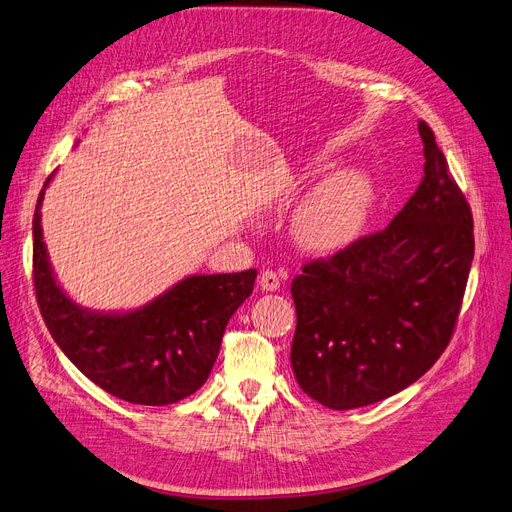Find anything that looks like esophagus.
<instances>
[{
  "label": "esophagus",
  "mask_w": 512,
  "mask_h": 512,
  "mask_svg": "<svg viewBox=\"0 0 512 512\" xmlns=\"http://www.w3.org/2000/svg\"><path fill=\"white\" fill-rule=\"evenodd\" d=\"M259 286H261V291H265V293H274L280 288V276L276 272L265 270L259 278Z\"/></svg>",
  "instance_id": "obj_1"
}]
</instances>
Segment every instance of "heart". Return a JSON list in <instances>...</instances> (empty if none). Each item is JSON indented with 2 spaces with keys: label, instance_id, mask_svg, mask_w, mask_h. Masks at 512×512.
Returning <instances> with one entry per match:
<instances>
[{
  "label": "heart",
  "instance_id": "obj_1",
  "mask_svg": "<svg viewBox=\"0 0 512 512\" xmlns=\"http://www.w3.org/2000/svg\"><path fill=\"white\" fill-rule=\"evenodd\" d=\"M372 201L374 190L366 173L355 169L332 173L295 209L293 238L307 253H339L362 234Z\"/></svg>",
  "mask_w": 512,
  "mask_h": 512
}]
</instances>
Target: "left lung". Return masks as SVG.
I'll list each match as a JSON object with an SVG mask.
<instances>
[{
    "mask_svg": "<svg viewBox=\"0 0 512 512\" xmlns=\"http://www.w3.org/2000/svg\"><path fill=\"white\" fill-rule=\"evenodd\" d=\"M425 177L391 224L303 265L291 293V366L326 408L381 402L446 351L475 255L473 213L435 133L418 121Z\"/></svg>",
    "mask_w": 512,
    "mask_h": 512,
    "instance_id": "left-lung-1",
    "label": "left lung"
}]
</instances>
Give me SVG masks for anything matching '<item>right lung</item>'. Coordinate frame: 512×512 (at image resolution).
Masks as SVG:
<instances>
[{"mask_svg": "<svg viewBox=\"0 0 512 512\" xmlns=\"http://www.w3.org/2000/svg\"><path fill=\"white\" fill-rule=\"evenodd\" d=\"M50 180L33 215V282L56 345L92 383L131 404L167 406L201 389L257 270L188 276L133 311L85 309L58 286L43 242L41 203Z\"/></svg>", "mask_w": 512, "mask_h": 512, "instance_id": "obj_1", "label": "right lung"}]
</instances>
